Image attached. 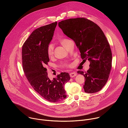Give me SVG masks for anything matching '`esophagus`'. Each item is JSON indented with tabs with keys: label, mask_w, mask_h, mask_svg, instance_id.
Here are the masks:
<instances>
[{
	"label": "esophagus",
	"mask_w": 128,
	"mask_h": 128,
	"mask_svg": "<svg viewBox=\"0 0 128 128\" xmlns=\"http://www.w3.org/2000/svg\"><path fill=\"white\" fill-rule=\"evenodd\" d=\"M77 75V74L76 72H71L70 74V76L71 78H73V77H74Z\"/></svg>",
	"instance_id": "1"
}]
</instances>
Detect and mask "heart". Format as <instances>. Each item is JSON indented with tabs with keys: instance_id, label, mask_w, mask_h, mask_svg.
Instances as JSON below:
<instances>
[{
	"instance_id": "b5f03b06",
	"label": "heart",
	"mask_w": 128,
	"mask_h": 128,
	"mask_svg": "<svg viewBox=\"0 0 128 128\" xmlns=\"http://www.w3.org/2000/svg\"><path fill=\"white\" fill-rule=\"evenodd\" d=\"M70 40L67 39V38H61L59 40L60 43L65 48L67 44L70 41ZM47 54L48 57H51L53 56L54 54V47L51 44H49L47 48ZM64 66H68L67 64H64Z\"/></svg>"
}]
</instances>
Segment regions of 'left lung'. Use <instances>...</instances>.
<instances>
[{"instance_id": "8db88e82", "label": "left lung", "mask_w": 128, "mask_h": 128, "mask_svg": "<svg viewBox=\"0 0 128 128\" xmlns=\"http://www.w3.org/2000/svg\"><path fill=\"white\" fill-rule=\"evenodd\" d=\"M59 27L74 40L84 60L90 61V68L78 74L85 78L84 88L87 93L100 90L106 84L112 66V52L103 31L96 23L84 18L61 21Z\"/></svg>"}]
</instances>
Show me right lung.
<instances>
[{
  "mask_svg": "<svg viewBox=\"0 0 128 128\" xmlns=\"http://www.w3.org/2000/svg\"><path fill=\"white\" fill-rule=\"evenodd\" d=\"M57 22L40 27L30 34L22 46L24 74L34 90L46 100L58 102L66 98L64 84L70 79L68 73L61 72L52 80L48 76L46 68L50 61L47 48Z\"/></svg>",
  "mask_w": 128,
  "mask_h": 128,
  "instance_id": "add662e5",
  "label": "right lung"
}]
</instances>
